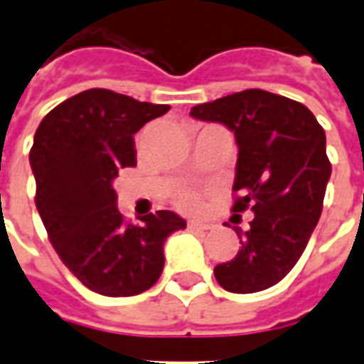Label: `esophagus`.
Here are the masks:
<instances>
[{
	"mask_svg": "<svg viewBox=\"0 0 364 364\" xmlns=\"http://www.w3.org/2000/svg\"><path fill=\"white\" fill-rule=\"evenodd\" d=\"M213 228V224H208V222H197V220H191L189 222V230H197V232H205V230Z\"/></svg>",
	"mask_w": 364,
	"mask_h": 364,
	"instance_id": "esophagus-1",
	"label": "esophagus"
}]
</instances>
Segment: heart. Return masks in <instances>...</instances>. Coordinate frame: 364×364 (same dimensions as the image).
<instances>
[{
  "label": "heart",
  "instance_id": "obj_1",
  "mask_svg": "<svg viewBox=\"0 0 364 364\" xmlns=\"http://www.w3.org/2000/svg\"><path fill=\"white\" fill-rule=\"evenodd\" d=\"M179 205L187 210H195V208H198V197L195 193H183L179 197Z\"/></svg>",
  "mask_w": 364,
  "mask_h": 364
}]
</instances>
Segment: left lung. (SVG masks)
Instances as JSON below:
<instances>
[{
	"mask_svg": "<svg viewBox=\"0 0 364 364\" xmlns=\"http://www.w3.org/2000/svg\"><path fill=\"white\" fill-rule=\"evenodd\" d=\"M191 117L220 122L236 136L232 210L252 208L250 230L236 228L242 250L214 267L222 289L259 292L296 265L320 220L331 164L326 132L308 107L263 90H245L191 109Z\"/></svg>",
	"mask_w": 364,
	"mask_h": 364,
	"instance_id": "obj_1",
	"label": "left lung"
}]
</instances>
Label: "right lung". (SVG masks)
<instances>
[{
  "instance_id": "right-lung-1",
  "label": "right lung",
  "mask_w": 364,
  "mask_h": 364,
  "mask_svg": "<svg viewBox=\"0 0 364 364\" xmlns=\"http://www.w3.org/2000/svg\"><path fill=\"white\" fill-rule=\"evenodd\" d=\"M169 111L109 90H87L54 107L35 132L31 167L36 210L72 273L103 296H134L158 282L164 244L187 222L171 210L128 224L112 181L136 166L134 134Z\"/></svg>"
}]
</instances>
